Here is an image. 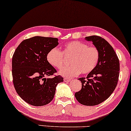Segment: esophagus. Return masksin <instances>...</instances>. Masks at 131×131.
<instances>
[{
  "label": "esophagus",
  "mask_w": 131,
  "mask_h": 131,
  "mask_svg": "<svg viewBox=\"0 0 131 131\" xmlns=\"http://www.w3.org/2000/svg\"><path fill=\"white\" fill-rule=\"evenodd\" d=\"M63 80L64 82H70L71 80V79H70V78H64Z\"/></svg>",
  "instance_id": "1"
}]
</instances>
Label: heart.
Here are the masks:
<instances>
[{"label": "heart", "instance_id": "obj_1", "mask_svg": "<svg viewBox=\"0 0 131 131\" xmlns=\"http://www.w3.org/2000/svg\"><path fill=\"white\" fill-rule=\"evenodd\" d=\"M64 55L71 57V65L63 68L59 73L64 77H73L80 73L88 74L92 71L99 62L100 52L95 47H89L87 43L78 41L70 42L64 45L63 52L57 48L51 49L47 60L52 67L60 69L64 64Z\"/></svg>", "mask_w": 131, "mask_h": 131}]
</instances>
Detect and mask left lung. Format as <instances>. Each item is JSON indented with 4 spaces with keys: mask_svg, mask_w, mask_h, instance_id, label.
<instances>
[{
    "mask_svg": "<svg viewBox=\"0 0 131 131\" xmlns=\"http://www.w3.org/2000/svg\"><path fill=\"white\" fill-rule=\"evenodd\" d=\"M85 39L92 43L100 52L97 65L81 81V91L75 93V97L81 104L94 106L106 100L115 91L119 74V61L110 43L97 36L85 37Z\"/></svg>",
    "mask_w": 131,
    "mask_h": 131,
    "instance_id": "1",
    "label": "left lung"
}]
</instances>
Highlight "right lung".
<instances>
[{
	"mask_svg": "<svg viewBox=\"0 0 131 131\" xmlns=\"http://www.w3.org/2000/svg\"><path fill=\"white\" fill-rule=\"evenodd\" d=\"M54 37L34 36L24 40L12 58L13 82L23 100L36 106L46 105L53 100L56 87L63 81L61 76L52 78L57 70L48 62L47 55L58 46Z\"/></svg>",
	"mask_w": 131,
	"mask_h": 131,
	"instance_id": "add662e5",
	"label": "right lung"
}]
</instances>
